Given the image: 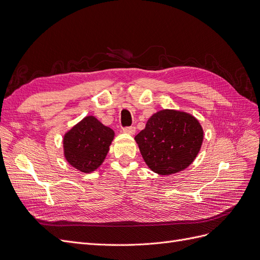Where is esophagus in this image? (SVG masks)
Here are the masks:
<instances>
[{"instance_id":"1","label":"esophagus","mask_w":260,"mask_h":260,"mask_svg":"<svg viewBox=\"0 0 260 260\" xmlns=\"http://www.w3.org/2000/svg\"><path fill=\"white\" fill-rule=\"evenodd\" d=\"M122 131L124 133H128V135H135L136 133V127H125L122 129Z\"/></svg>"}]
</instances>
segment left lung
I'll list each match as a JSON object with an SVG mask.
<instances>
[{
    "label": "left lung",
    "mask_w": 260,
    "mask_h": 260,
    "mask_svg": "<svg viewBox=\"0 0 260 260\" xmlns=\"http://www.w3.org/2000/svg\"><path fill=\"white\" fill-rule=\"evenodd\" d=\"M203 137L202 125L192 115L162 109L149 118L135 140L151 170L168 176L190 166L200 152Z\"/></svg>",
    "instance_id": "obj_1"
}]
</instances>
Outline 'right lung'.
Returning <instances> with one entry per match:
<instances>
[{"mask_svg": "<svg viewBox=\"0 0 260 260\" xmlns=\"http://www.w3.org/2000/svg\"><path fill=\"white\" fill-rule=\"evenodd\" d=\"M114 136L95 117H85L64 136L65 158L76 169L89 174L104 161Z\"/></svg>", "mask_w": 260, "mask_h": 260, "instance_id": "1", "label": "right lung"}]
</instances>
